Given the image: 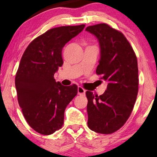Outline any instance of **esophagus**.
Instances as JSON below:
<instances>
[{
  "instance_id": "1",
  "label": "esophagus",
  "mask_w": 157,
  "mask_h": 157,
  "mask_svg": "<svg viewBox=\"0 0 157 157\" xmlns=\"http://www.w3.org/2000/svg\"><path fill=\"white\" fill-rule=\"evenodd\" d=\"M85 93H86V90L84 89H83L81 86L78 87V94H79V95H84Z\"/></svg>"
}]
</instances>
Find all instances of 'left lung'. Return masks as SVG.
Returning <instances> with one entry per match:
<instances>
[{
    "instance_id": "8db88e82",
    "label": "left lung",
    "mask_w": 157,
    "mask_h": 157,
    "mask_svg": "<svg viewBox=\"0 0 157 157\" xmlns=\"http://www.w3.org/2000/svg\"><path fill=\"white\" fill-rule=\"evenodd\" d=\"M86 31L97 38L100 46L96 74L106 81L102 95L87 91L88 126L96 133L110 134L127 121L138 94L137 59L124 34L106 23L88 26Z\"/></svg>"
}]
</instances>
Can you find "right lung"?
<instances>
[{
  "label": "right lung",
  "instance_id": "right-lung-1",
  "mask_svg": "<svg viewBox=\"0 0 157 157\" xmlns=\"http://www.w3.org/2000/svg\"><path fill=\"white\" fill-rule=\"evenodd\" d=\"M84 27L48 30L28 46L21 58L15 78L18 104L27 123L39 134L50 135L62 127L66 106L78 93L76 84L64 86L53 76L63 63V46Z\"/></svg>",
  "mask_w": 157,
  "mask_h": 157
}]
</instances>
